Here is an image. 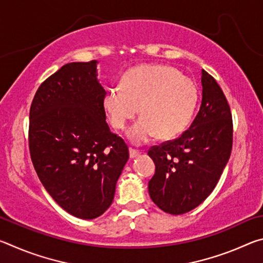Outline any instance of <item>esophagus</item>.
<instances>
[{"label": "esophagus", "mask_w": 263, "mask_h": 263, "mask_svg": "<svg viewBox=\"0 0 263 263\" xmlns=\"http://www.w3.org/2000/svg\"><path fill=\"white\" fill-rule=\"evenodd\" d=\"M128 153H130V159H135V158L138 157V155L140 154L139 152H138V151L132 149V148H130V151H128Z\"/></svg>", "instance_id": "1"}]
</instances>
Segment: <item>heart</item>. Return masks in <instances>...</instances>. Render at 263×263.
Wrapping results in <instances>:
<instances>
[{
    "label": "heart",
    "instance_id": "obj_1",
    "mask_svg": "<svg viewBox=\"0 0 263 263\" xmlns=\"http://www.w3.org/2000/svg\"><path fill=\"white\" fill-rule=\"evenodd\" d=\"M198 91L195 82L167 65H141L124 74L121 88L105 92L103 106L116 130H124L138 115L141 118L127 132L133 145L157 137H179L193 118Z\"/></svg>",
    "mask_w": 263,
    "mask_h": 263
}]
</instances>
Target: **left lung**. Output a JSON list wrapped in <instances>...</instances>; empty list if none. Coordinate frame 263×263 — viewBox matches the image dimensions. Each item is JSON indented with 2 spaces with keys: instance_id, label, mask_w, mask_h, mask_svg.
<instances>
[{
  "instance_id": "8db88e82",
  "label": "left lung",
  "mask_w": 263,
  "mask_h": 263,
  "mask_svg": "<svg viewBox=\"0 0 263 263\" xmlns=\"http://www.w3.org/2000/svg\"><path fill=\"white\" fill-rule=\"evenodd\" d=\"M202 104L193 124L173 141L148 151L155 173L148 182L152 201L162 211L182 215L215 189L232 149V115L216 80L202 69Z\"/></svg>"
}]
</instances>
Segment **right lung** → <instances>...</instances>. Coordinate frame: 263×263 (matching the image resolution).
Returning a JSON list of instances; mask_svg holds the SVG:
<instances>
[{
  "label": "right lung",
  "mask_w": 263,
  "mask_h": 263,
  "mask_svg": "<svg viewBox=\"0 0 263 263\" xmlns=\"http://www.w3.org/2000/svg\"><path fill=\"white\" fill-rule=\"evenodd\" d=\"M96 60L69 62L44 81L30 109L29 146L48 194L70 215L94 219L114 201L127 146L105 122Z\"/></svg>",
  "instance_id": "obj_1"
}]
</instances>
